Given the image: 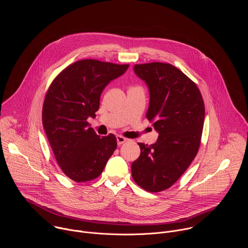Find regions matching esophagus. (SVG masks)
<instances>
[{"label":"esophagus","instance_id":"obj_1","mask_svg":"<svg viewBox=\"0 0 248 248\" xmlns=\"http://www.w3.org/2000/svg\"><path fill=\"white\" fill-rule=\"evenodd\" d=\"M126 141V138H124V136H121V135H117V142H118V145H122L123 143H124Z\"/></svg>","mask_w":248,"mask_h":248}]
</instances>
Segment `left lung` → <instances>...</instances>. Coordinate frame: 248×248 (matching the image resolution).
<instances>
[{
  "instance_id": "left-lung-1",
  "label": "left lung",
  "mask_w": 248,
  "mask_h": 248,
  "mask_svg": "<svg viewBox=\"0 0 248 248\" xmlns=\"http://www.w3.org/2000/svg\"><path fill=\"white\" fill-rule=\"evenodd\" d=\"M133 70L148 87L146 117L159 136L149 146L138 143L141 152L131 174L140 187L159 192L181 178L198 152L204 102L196 84L170 63L135 64Z\"/></svg>"
}]
</instances>
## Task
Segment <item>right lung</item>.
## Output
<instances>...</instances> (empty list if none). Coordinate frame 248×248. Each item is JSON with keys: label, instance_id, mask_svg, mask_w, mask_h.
Listing matches in <instances>:
<instances>
[{"label": "right lung", "instance_id": "right-lung-1", "mask_svg": "<svg viewBox=\"0 0 248 248\" xmlns=\"http://www.w3.org/2000/svg\"><path fill=\"white\" fill-rule=\"evenodd\" d=\"M128 64L81 60L65 67L46 94L42 122L55 158L65 175L77 183L101 174L117 148L114 134L99 136L87 123L95 118L100 96Z\"/></svg>", "mask_w": 248, "mask_h": 248}]
</instances>
